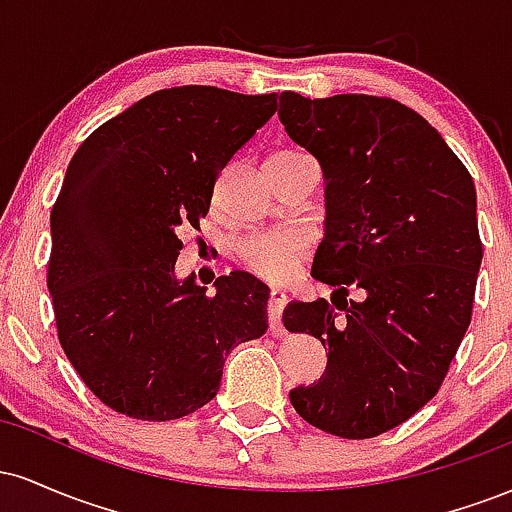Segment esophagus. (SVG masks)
Returning a JSON list of instances; mask_svg holds the SVG:
<instances>
[{
	"instance_id": "esophagus-1",
	"label": "esophagus",
	"mask_w": 512,
	"mask_h": 512,
	"mask_svg": "<svg viewBox=\"0 0 512 512\" xmlns=\"http://www.w3.org/2000/svg\"><path fill=\"white\" fill-rule=\"evenodd\" d=\"M286 308V293L284 291H272L269 293V301H267V315H269V332L274 337L281 334V313Z\"/></svg>"
}]
</instances>
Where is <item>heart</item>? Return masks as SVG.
<instances>
[{"mask_svg": "<svg viewBox=\"0 0 512 512\" xmlns=\"http://www.w3.org/2000/svg\"><path fill=\"white\" fill-rule=\"evenodd\" d=\"M305 158L293 151H281L269 163L296 161ZM236 257L240 267L248 269L250 274L260 276L264 281L281 284L289 281L301 267L305 257V240L296 233H257V236L243 238L236 245Z\"/></svg>", "mask_w": 512, "mask_h": 512, "instance_id": "1", "label": "heart"}]
</instances>
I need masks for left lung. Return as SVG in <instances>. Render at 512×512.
Returning <instances> with one entry per match:
<instances>
[{
	"label": "left lung",
	"instance_id": "1",
	"mask_svg": "<svg viewBox=\"0 0 512 512\" xmlns=\"http://www.w3.org/2000/svg\"><path fill=\"white\" fill-rule=\"evenodd\" d=\"M279 105L325 173L313 276L334 286L330 301L284 310L286 330L330 351L325 378L296 387L291 404L332 436L375 438L436 397L472 320L477 190L436 129L392 98L286 91Z\"/></svg>",
	"mask_w": 512,
	"mask_h": 512
}]
</instances>
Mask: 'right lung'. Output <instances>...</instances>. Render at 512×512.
I'll return each mask as SVG.
<instances>
[{"label":"right lung","mask_w":512,"mask_h":512,"mask_svg":"<svg viewBox=\"0 0 512 512\" xmlns=\"http://www.w3.org/2000/svg\"><path fill=\"white\" fill-rule=\"evenodd\" d=\"M276 93H151L79 146L50 214L57 337L105 407L173 421L219 392L228 351L267 332L250 274L175 279L180 236L209 214L216 178L276 113Z\"/></svg>","instance_id":"obj_1"}]
</instances>
